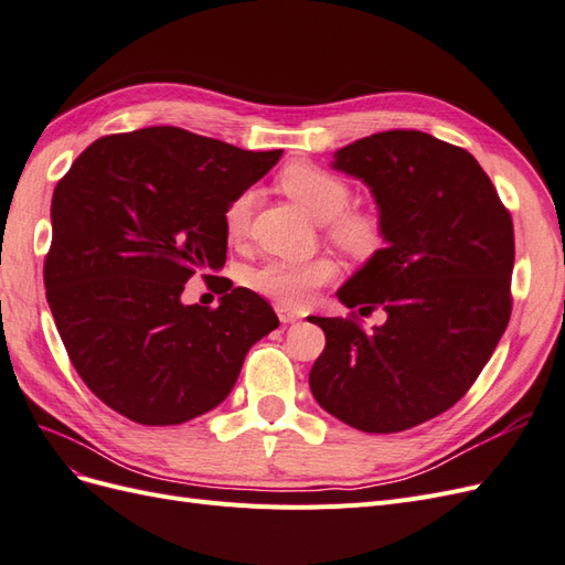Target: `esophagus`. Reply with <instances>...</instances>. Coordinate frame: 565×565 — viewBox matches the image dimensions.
I'll use <instances>...</instances> for the list:
<instances>
[{"label":"esophagus","mask_w":565,"mask_h":565,"mask_svg":"<svg viewBox=\"0 0 565 565\" xmlns=\"http://www.w3.org/2000/svg\"><path fill=\"white\" fill-rule=\"evenodd\" d=\"M276 313H278L280 322H295V320L301 318V313H297V311H292V309H287V306H282V303L276 306Z\"/></svg>","instance_id":"obj_1"}]
</instances>
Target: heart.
<instances>
[{"mask_svg": "<svg viewBox=\"0 0 565 565\" xmlns=\"http://www.w3.org/2000/svg\"><path fill=\"white\" fill-rule=\"evenodd\" d=\"M278 188L292 198L313 218L324 221L330 241L353 259L367 262L386 245V226L380 214L355 210L351 204V185L313 162H289L278 174ZM254 191L237 193L224 212V226L231 241H243L249 231ZM337 276V264L330 256H316L309 262L273 259L249 270L247 282L254 289L282 306H301L313 297L318 287Z\"/></svg>", "mask_w": 565, "mask_h": 565, "instance_id": "obj_1", "label": "heart"}]
</instances>
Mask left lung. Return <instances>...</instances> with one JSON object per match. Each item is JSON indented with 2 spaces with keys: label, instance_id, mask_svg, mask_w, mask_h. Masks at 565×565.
<instances>
[{
  "label": "left lung",
  "instance_id": "1",
  "mask_svg": "<svg viewBox=\"0 0 565 565\" xmlns=\"http://www.w3.org/2000/svg\"><path fill=\"white\" fill-rule=\"evenodd\" d=\"M380 204L386 247L339 289L380 329L318 318L324 349L309 384L318 405L365 434H396L450 409L490 361L511 316L514 224L465 148L415 129L365 136L334 152Z\"/></svg>",
  "mask_w": 565,
  "mask_h": 565
}]
</instances>
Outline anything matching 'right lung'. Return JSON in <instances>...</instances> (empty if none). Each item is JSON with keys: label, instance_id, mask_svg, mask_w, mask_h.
Returning <instances> with one entry per match:
<instances>
[{"label": "right lung", "instance_id": "right-lung-1", "mask_svg": "<svg viewBox=\"0 0 565 565\" xmlns=\"http://www.w3.org/2000/svg\"><path fill=\"white\" fill-rule=\"evenodd\" d=\"M280 156L146 127L94 141L56 183L46 301L73 367L115 413L146 426L210 413L278 328L270 303L228 278L216 309L181 292L226 264L228 202Z\"/></svg>", "mask_w": 565, "mask_h": 565}]
</instances>
